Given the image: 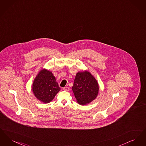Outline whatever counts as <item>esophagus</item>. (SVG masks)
<instances>
[{
	"label": "esophagus",
	"mask_w": 146,
	"mask_h": 146,
	"mask_svg": "<svg viewBox=\"0 0 146 146\" xmlns=\"http://www.w3.org/2000/svg\"><path fill=\"white\" fill-rule=\"evenodd\" d=\"M63 90L66 91H68L70 90V88H69V87H64V88H63Z\"/></svg>",
	"instance_id": "obj_1"
}]
</instances>
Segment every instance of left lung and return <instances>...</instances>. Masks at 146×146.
<instances>
[{"label":"left lung","mask_w":146,"mask_h":146,"mask_svg":"<svg viewBox=\"0 0 146 146\" xmlns=\"http://www.w3.org/2000/svg\"><path fill=\"white\" fill-rule=\"evenodd\" d=\"M72 89L77 102L86 105L97 97L99 86L95 77L85 70L76 73Z\"/></svg>","instance_id":"1"}]
</instances>
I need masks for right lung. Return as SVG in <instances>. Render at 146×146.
<instances>
[{"label": "right lung", "instance_id": "add662e5", "mask_svg": "<svg viewBox=\"0 0 146 146\" xmlns=\"http://www.w3.org/2000/svg\"><path fill=\"white\" fill-rule=\"evenodd\" d=\"M60 89L52 72L45 69L40 70L32 84L35 96L44 104L51 102Z\"/></svg>", "mask_w": 146, "mask_h": 146}]
</instances>
